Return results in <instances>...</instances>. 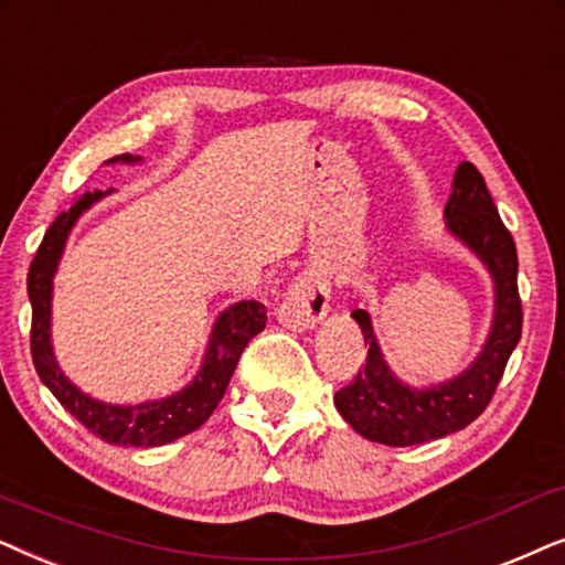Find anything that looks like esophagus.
I'll return each mask as SVG.
<instances>
[{
    "mask_svg": "<svg viewBox=\"0 0 565 565\" xmlns=\"http://www.w3.org/2000/svg\"><path fill=\"white\" fill-rule=\"evenodd\" d=\"M330 312V284L318 274H302L291 284L276 318L289 330H310Z\"/></svg>",
    "mask_w": 565,
    "mask_h": 565,
    "instance_id": "esophagus-1",
    "label": "esophagus"
}]
</instances>
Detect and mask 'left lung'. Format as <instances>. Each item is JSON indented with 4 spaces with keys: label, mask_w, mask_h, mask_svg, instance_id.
Returning <instances> with one entry per match:
<instances>
[{
    "label": "left lung",
    "mask_w": 565,
    "mask_h": 565,
    "mask_svg": "<svg viewBox=\"0 0 565 565\" xmlns=\"http://www.w3.org/2000/svg\"><path fill=\"white\" fill-rule=\"evenodd\" d=\"M445 227L483 263L493 281V318L478 356L455 377L416 387L390 370L366 310H353L370 343L364 370L333 403L345 424L364 439L387 447H413L441 439L472 424L499 387L511 351L522 338V302L516 291V247L503 227L486 180L476 164L460 162L445 206Z\"/></svg>",
    "instance_id": "8db88e82"
}]
</instances>
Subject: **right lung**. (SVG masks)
I'll return each instance as SVG.
<instances>
[{
	"label": "right lung",
	"instance_id": "add662e5",
	"mask_svg": "<svg viewBox=\"0 0 565 565\" xmlns=\"http://www.w3.org/2000/svg\"><path fill=\"white\" fill-rule=\"evenodd\" d=\"M139 164L141 157L116 154L105 164ZM108 191H85L74 204L62 212L51 224L41 247H38L33 263L28 270V297L33 307V328H30V351L38 377L46 385L58 403L89 428L103 441L118 447H162L180 436L201 428L212 416L216 405L224 397L232 374L239 361V353L255 335L266 328V307L255 299L230 305L227 310L216 315L209 343L201 359L199 372L185 387L168 397L145 403H105L97 397L82 393L74 382L66 377L58 366L54 341H51V302H54V276L62 263L66 239H70L74 224L79 216L89 212L97 201H103Z\"/></svg>",
	"mask_w": 565,
	"mask_h": 565
}]
</instances>
